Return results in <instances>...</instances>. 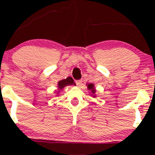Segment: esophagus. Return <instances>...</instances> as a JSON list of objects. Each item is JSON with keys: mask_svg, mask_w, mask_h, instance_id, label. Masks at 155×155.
<instances>
[{"mask_svg": "<svg viewBox=\"0 0 155 155\" xmlns=\"http://www.w3.org/2000/svg\"><path fill=\"white\" fill-rule=\"evenodd\" d=\"M81 83H82V81H81V80H76V84L78 87L81 86Z\"/></svg>", "mask_w": 155, "mask_h": 155, "instance_id": "esophagus-1", "label": "esophagus"}]
</instances>
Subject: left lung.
I'll use <instances>...</instances> for the list:
<instances>
[{"instance_id": "1", "label": "left lung", "mask_w": 155, "mask_h": 155, "mask_svg": "<svg viewBox=\"0 0 155 155\" xmlns=\"http://www.w3.org/2000/svg\"><path fill=\"white\" fill-rule=\"evenodd\" d=\"M87 88L89 89V90H91L93 94L95 92V88H94L93 84H89L87 85ZM94 97H95V96H94Z\"/></svg>"}]
</instances>
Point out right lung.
Instances as JSON below:
<instances>
[{
  "label": "right lung",
  "mask_w": 155,
  "mask_h": 155,
  "mask_svg": "<svg viewBox=\"0 0 155 155\" xmlns=\"http://www.w3.org/2000/svg\"><path fill=\"white\" fill-rule=\"evenodd\" d=\"M75 85V83H74V79H72L71 77H68L67 79H63L61 81H60L58 82V87H59V89H63L64 87L67 86V85Z\"/></svg>",
  "instance_id": "right-lung-1"
}]
</instances>
